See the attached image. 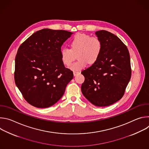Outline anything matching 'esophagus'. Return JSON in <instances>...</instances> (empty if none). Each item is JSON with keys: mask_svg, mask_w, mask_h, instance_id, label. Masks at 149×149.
<instances>
[{"mask_svg": "<svg viewBox=\"0 0 149 149\" xmlns=\"http://www.w3.org/2000/svg\"><path fill=\"white\" fill-rule=\"evenodd\" d=\"M73 74H74V76H76L77 74H79V72H78V71H73Z\"/></svg>", "mask_w": 149, "mask_h": 149, "instance_id": "esophagus-1", "label": "esophagus"}]
</instances>
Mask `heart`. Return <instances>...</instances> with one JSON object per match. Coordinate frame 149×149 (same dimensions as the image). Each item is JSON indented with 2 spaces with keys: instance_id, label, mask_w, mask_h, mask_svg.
<instances>
[{
  "instance_id": "obj_1",
  "label": "heart",
  "mask_w": 149,
  "mask_h": 149,
  "mask_svg": "<svg viewBox=\"0 0 149 149\" xmlns=\"http://www.w3.org/2000/svg\"><path fill=\"white\" fill-rule=\"evenodd\" d=\"M71 49L63 48L61 50V58L63 64L69 66L77 55L78 61L70 66L72 70L78 71L86 67L87 63L93 64L98 60L102 49L100 40L86 33H77L71 40Z\"/></svg>"
}]
</instances>
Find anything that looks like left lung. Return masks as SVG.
Listing matches in <instances>:
<instances>
[{"label": "left lung", "mask_w": 149, "mask_h": 149, "mask_svg": "<svg viewBox=\"0 0 149 149\" xmlns=\"http://www.w3.org/2000/svg\"><path fill=\"white\" fill-rule=\"evenodd\" d=\"M102 44L97 62L81 72L84 96L98 107H106L120 100L131 78L128 49L115 35L107 31L95 32Z\"/></svg>", "instance_id": "8db88e82"}]
</instances>
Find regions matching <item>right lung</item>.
<instances>
[{
  "label": "right lung",
  "instance_id": "obj_1",
  "mask_svg": "<svg viewBox=\"0 0 149 149\" xmlns=\"http://www.w3.org/2000/svg\"><path fill=\"white\" fill-rule=\"evenodd\" d=\"M72 32L44 29L19 47L15 58V81L25 100L37 108H47L63 95L73 72L61 61L63 42Z\"/></svg>",
  "mask_w": 149,
  "mask_h": 149
}]
</instances>
